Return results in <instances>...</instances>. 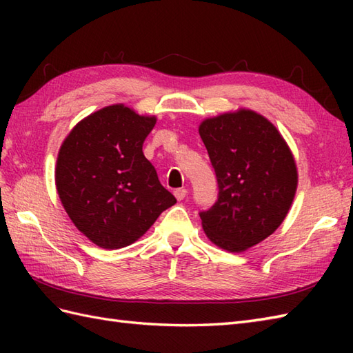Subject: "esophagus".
<instances>
[{
  "mask_svg": "<svg viewBox=\"0 0 353 353\" xmlns=\"http://www.w3.org/2000/svg\"><path fill=\"white\" fill-rule=\"evenodd\" d=\"M172 190H176V192L179 191V192H181V188H172Z\"/></svg>",
  "mask_w": 353,
  "mask_h": 353,
  "instance_id": "1",
  "label": "esophagus"
}]
</instances>
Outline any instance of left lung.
Instances as JSON below:
<instances>
[{"label": "left lung", "instance_id": "left-lung-1", "mask_svg": "<svg viewBox=\"0 0 353 353\" xmlns=\"http://www.w3.org/2000/svg\"><path fill=\"white\" fill-rule=\"evenodd\" d=\"M153 127V118L115 104L79 123L59 152L56 186L65 211L103 249L134 243L176 203L142 153Z\"/></svg>", "mask_w": 353, "mask_h": 353}]
</instances>
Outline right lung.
Masks as SVG:
<instances>
[{
    "label": "right lung",
    "instance_id": "right-lung-1",
    "mask_svg": "<svg viewBox=\"0 0 353 353\" xmlns=\"http://www.w3.org/2000/svg\"><path fill=\"white\" fill-rule=\"evenodd\" d=\"M215 172L216 200L199 215L208 238L229 252L261 243L281 226L294 199L297 170L276 127L249 110L200 125Z\"/></svg>",
    "mask_w": 353,
    "mask_h": 353
}]
</instances>
